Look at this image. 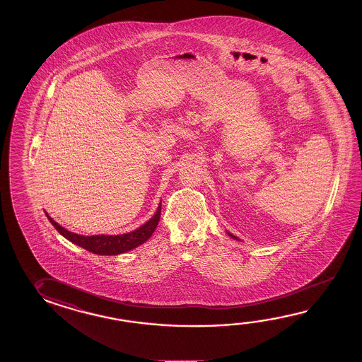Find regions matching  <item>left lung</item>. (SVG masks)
<instances>
[{"mask_svg":"<svg viewBox=\"0 0 362 362\" xmlns=\"http://www.w3.org/2000/svg\"><path fill=\"white\" fill-rule=\"evenodd\" d=\"M229 236H232L233 238H237V237L233 236V235H230V233H229Z\"/></svg>","mask_w":362,"mask_h":362,"instance_id":"8db88e82","label":"left lung"}]
</instances>
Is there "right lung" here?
I'll list each match as a JSON object with an SVG mask.
<instances>
[{"instance_id": "1", "label": "right lung", "mask_w": 362, "mask_h": 362, "mask_svg": "<svg viewBox=\"0 0 362 362\" xmlns=\"http://www.w3.org/2000/svg\"><path fill=\"white\" fill-rule=\"evenodd\" d=\"M47 219L50 221L55 229L59 232L62 236L66 237L71 243L78 245L85 250L91 251L98 255H117L126 251L133 250L134 247L144 244L152 233L155 232L156 227L160 221L161 216V205L157 209L155 216L152 219L143 224L141 227L135 229L133 232H129L125 235H117V236H105V235H96V236H81L76 235L74 232H69L63 228L57 221L46 213Z\"/></svg>"}]
</instances>
